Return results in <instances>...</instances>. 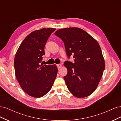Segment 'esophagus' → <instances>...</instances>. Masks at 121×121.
I'll return each mask as SVG.
<instances>
[{
  "mask_svg": "<svg viewBox=\"0 0 121 121\" xmlns=\"http://www.w3.org/2000/svg\"><path fill=\"white\" fill-rule=\"evenodd\" d=\"M57 67L58 68V69H60L61 67V64H57Z\"/></svg>",
  "mask_w": 121,
  "mask_h": 121,
  "instance_id": "1",
  "label": "esophagus"
}]
</instances>
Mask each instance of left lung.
<instances>
[{
	"label": "left lung",
	"mask_w": 121,
	"mask_h": 121,
	"mask_svg": "<svg viewBox=\"0 0 121 121\" xmlns=\"http://www.w3.org/2000/svg\"><path fill=\"white\" fill-rule=\"evenodd\" d=\"M54 35L65 44L68 58L73 56L74 63L65 61L68 73L64 79L68 89L77 97H85L95 90L105 69L99 45L92 36L78 28L60 29Z\"/></svg>",
	"instance_id": "8db88e82"
}]
</instances>
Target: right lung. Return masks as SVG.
<instances>
[{
	"instance_id": "1",
	"label": "right lung",
	"mask_w": 121,
	"mask_h": 121,
	"mask_svg": "<svg viewBox=\"0 0 121 121\" xmlns=\"http://www.w3.org/2000/svg\"><path fill=\"white\" fill-rule=\"evenodd\" d=\"M56 29L43 28L29 34L16 54L14 67L21 87L30 96L39 98L52 88L57 73L56 65L41 64L46 43Z\"/></svg>"
}]
</instances>
